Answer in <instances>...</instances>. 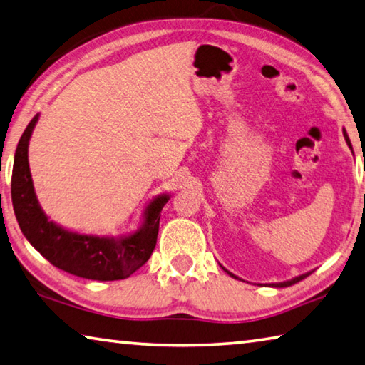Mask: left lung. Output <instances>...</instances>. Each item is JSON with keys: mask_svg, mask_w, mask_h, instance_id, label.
<instances>
[{"mask_svg": "<svg viewBox=\"0 0 365 365\" xmlns=\"http://www.w3.org/2000/svg\"><path fill=\"white\" fill-rule=\"evenodd\" d=\"M343 136H344V140H346V144L349 145V149L353 150V145H351V140H349V138H348V133H346V130H343ZM221 266V264H220ZM222 267V266H221ZM222 269H225L229 276L231 277H234V279H239L237 276H234L232 272H229L226 267H222ZM309 274H312V271H309V272H306V274H302V276H298V277H293V279H290V280H285V282H276V284H266V285H269V287H277V289H282V287H290V285H293V284H297V282H299V280H303L304 277H308ZM240 280V279H239ZM261 285V284H259Z\"/></svg>", "mask_w": 365, "mask_h": 365, "instance_id": "obj_1", "label": "left lung"}]
</instances>
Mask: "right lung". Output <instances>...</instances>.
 Instances as JSON below:
<instances>
[{"instance_id": "right-lung-1", "label": "right lung", "mask_w": 365, "mask_h": 365, "mask_svg": "<svg viewBox=\"0 0 365 365\" xmlns=\"http://www.w3.org/2000/svg\"><path fill=\"white\" fill-rule=\"evenodd\" d=\"M40 113L31 118L19 140L12 166V207L21 231L31 247L59 269L91 280H120L143 266L157 244L160 213L170 194H160L144 210L134 232L106 237L72 232L49 221L36 199L29 166V143Z\"/></svg>"}]
</instances>
